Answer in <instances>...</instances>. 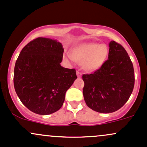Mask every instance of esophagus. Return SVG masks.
<instances>
[{
    "instance_id": "obj_1",
    "label": "esophagus",
    "mask_w": 147,
    "mask_h": 147,
    "mask_svg": "<svg viewBox=\"0 0 147 147\" xmlns=\"http://www.w3.org/2000/svg\"><path fill=\"white\" fill-rule=\"evenodd\" d=\"M76 75H77V76H78V78H81L82 74L80 73V71H76Z\"/></svg>"
}]
</instances>
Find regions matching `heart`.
<instances>
[{"label":"heart","mask_w":147,"mask_h":147,"mask_svg":"<svg viewBox=\"0 0 147 147\" xmlns=\"http://www.w3.org/2000/svg\"><path fill=\"white\" fill-rule=\"evenodd\" d=\"M109 54V48L106 44L85 42L72 48L68 58L81 63L83 69L87 71H94L103 66Z\"/></svg>","instance_id":"1"}]
</instances>
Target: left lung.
<instances>
[{
	"label": "left lung",
	"mask_w": 147,
	"mask_h": 147,
	"mask_svg": "<svg viewBox=\"0 0 147 147\" xmlns=\"http://www.w3.org/2000/svg\"><path fill=\"white\" fill-rule=\"evenodd\" d=\"M109 59L94 73L83 74V97L87 106L99 113L121 109L130 98L135 85L134 68L125 48L112 40Z\"/></svg>",
	"instance_id": "left-lung-1"
}]
</instances>
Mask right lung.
<instances>
[{"label":"right lung","mask_w":147,"mask_h":147,"mask_svg":"<svg viewBox=\"0 0 147 147\" xmlns=\"http://www.w3.org/2000/svg\"><path fill=\"white\" fill-rule=\"evenodd\" d=\"M61 42L37 38L24 46L14 70V87L26 108L40 115L61 108L67 90L77 78L76 70L61 67Z\"/></svg>","instance_id":"1"}]
</instances>
